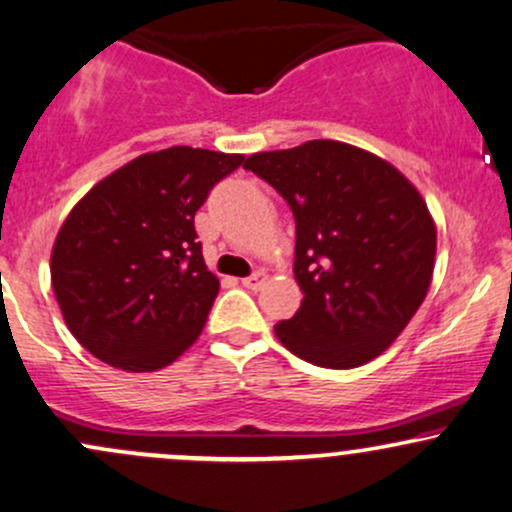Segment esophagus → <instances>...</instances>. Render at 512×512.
I'll use <instances>...</instances> for the list:
<instances>
[{
	"instance_id": "esophagus-1",
	"label": "esophagus",
	"mask_w": 512,
	"mask_h": 512,
	"mask_svg": "<svg viewBox=\"0 0 512 512\" xmlns=\"http://www.w3.org/2000/svg\"><path fill=\"white\" fill-rule=\"evenodd\" d=\"M266 280H268L266 270H256L254 275H249V278L242 280V285L246 287V290H261V287L266 285Z\"/></svg>"
}]
</instances>
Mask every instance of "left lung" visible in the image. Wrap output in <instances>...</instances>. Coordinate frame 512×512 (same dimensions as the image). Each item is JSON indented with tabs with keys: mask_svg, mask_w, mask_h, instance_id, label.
Wrapping results in <instances>:
<instances>
[{
	"mask_svg": "<svg viewBox=\"0 0 512 512\" xmlns=\"http://www.w3.org/2000/svg\"><path fill=\"white\" fill-rule=\"evenodd\" d=\"M290 203L294 280L304 292L275 335L304 362L354 369L386 352L429 292L436 222L388 160L342 141L254 153L244 162Z\"/></svg>",
	"mask_w": 512,
	"mask_h": 512,
	"instance_id": "1",
	"label": "left lung"
}]
</instances>
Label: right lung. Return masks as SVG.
Listing matches in <instances>:
<instances>
[{
	"label": "right lung",
	"mask_w": 512,
	"mask_h": 512,
	"mask_svg": "<svg viewBox=\"0 0 512 512\" xmlns=\"http://www.w3.org/2000/svg\"><path fill=\"white\" fill-rule=\"evenodd\" d=\"M242 162L189 146L143 153L71 208L52 246V290L93 357L143 374L198 340L220 280L203 261L194 215Z\"/></svg>",
	"instance_id": "right-lung-1"
}]
</instances>
